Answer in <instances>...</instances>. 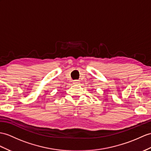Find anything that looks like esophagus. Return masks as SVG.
I'll list each match as a JSON object with an SVG mask.
<instances>
[{"label":"esophagus","mask_w":151,"mask_h":151,"mask_svg":"<svg viewBox=\"0 0 151 151\" xmlns=\"http://www.w3.org/2000/svg\"><path fill=\"white\" fill-rule=\"evenodd\" d=\"M79 83H80V81L79 80H75V81H73V84H77V85H78V84H79Z\"/></svg>","instance_id":"1"}]
</instances>
